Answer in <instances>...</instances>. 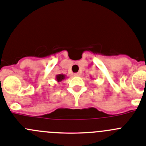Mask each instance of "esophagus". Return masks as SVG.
Masks as SVG:
<instances>
[{
	"label": "esophagus",
	"mask_w": 146,
	"mask_h": 146,
	"mask_svg": "<svg viewBox=\"0 0 146 146\" xmlns=\"http://www.w3.org/2000/svg\"><path fill=\"white\" fill-rule=\"evenodd\" d=\"M80 73H74V76H80Z\"/></svg>",
	"instance_id": "1"
}]
</instances>
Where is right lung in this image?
Instances as JSON below:
<instances>
[{
    "label": "right lung",
    "mask_w": 146,
    "mask_h": 146,
    "mask_svg": "<svg viewBox=\"0 0 146 146\" xmlns=\"http://www.w3.org/2000/svg\"><path fill=\"white\" fill-rule=\"evenodd\" d=\"M66 78V76L64 74H58L56 76V81L57 82H61L62 80H65Z\"/></svg>",
    "instance_id": "add662e5"
}]
</instances>
